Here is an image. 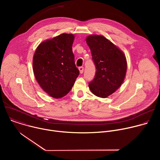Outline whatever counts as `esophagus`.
Masks as SVG:
<instances>
[{
	"label": "esophagus",
	"mask_w": 160,
	"mask_h": 160,
	"mask_svg": "<svg viewBox=\"0 0 160 160\" xmlns=\"http://www.w3.org/2000/svg\"><path fill=\"white\" fill-rule=\"evenodd\" d=\"M78 69H79L80 73H83V66H80V67L78 68Z\"/></svg>",
	"instance_id": "esophagus-1"
}]
</instances>
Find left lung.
<instances>
[{"mask_svg":"<svg viewBox=\"0 0 160 160\" xmlns=\"http://www.w3.org/2000/svg\"><path fill=\"white\" fill-rule=\"evenodd\" d=\"M96 72L88 83L95 96L105 98L121 86L126 75L127 64L124 53L115 44L102 35H92L86 38Z\"/></svg>","mask_w":160,"mask_h":160,"instance_id":"1","label":"left lung"}]
</instances>
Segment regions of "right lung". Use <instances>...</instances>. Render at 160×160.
<instances>
[{
  "instance_id": "1",
  "label": "right lung",
  "mask_w": 160,
  "mask_h": 160,
  "mask_svg": "<svg viewBox=\"0 0 160 160\" xmlns=\"http://www.w3.org/2000/svg\"><path fill=\"white\" fill-rule=\"evenodd\" d=\"M75 36L62 33L42 42L33 58V70L41 88L59 99L72 89L79 75L75 63L72 45Z\"/></svg>"
}]
</instances>
